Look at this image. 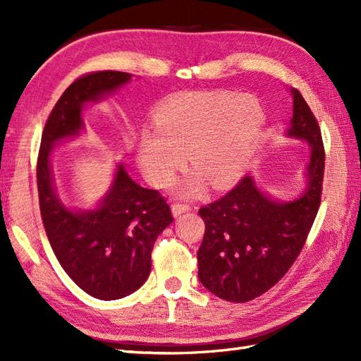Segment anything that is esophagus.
Listing matches in <instances>:
<instances>
[{
    "label": "esophagus",
    "mask_w": 361,
    "mask_h": 361,
    "mask_svg": "<svg viewBox=\"0 0 361 361\" xmlns=\"http://www.w3.org/2000/svg\"><path fill=\"white\" fill-rule=\"evenodd\" d=\"M190 208H192V206H190L189 203H173L172 204V214L175 217H178V216H181L183 212L190 211Z\"/></svg>",
    "instance_id": "obj_1"
}]
</instances>
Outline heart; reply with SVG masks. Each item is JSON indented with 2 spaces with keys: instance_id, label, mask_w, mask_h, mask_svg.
<instances>
[{
  "instance_id": "obj_1",
  "label": "heart",
  "mask_w": 361,
  "mask_h": 361,
  "mask_svg": "<svg viewBox=\"0 0 361 361\" xmlns=\"http://www.w3.org/2000/svg\"><path fill=\"white\" fill-rule=\"evenodd\" d=\"M262 127V109L251 99L224 91L173 96L153 114V130L137 135V163L153 185L166 188L185 167L188 153L198 175L183 192H198L202 178L224 189L247 172Z\"/></svg>"
}]
</instances>
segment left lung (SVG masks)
<instances>
[{
  "label": "left lung",
  "mask_w": 361,
  "mask_h": 361,
  "mask_svg": "<svg viewBox=\"0 0 361 361\" xmlns=\"http://www.w3.org/2000/svg\"><path fill=\"white\" fill-rule=\"evenodd\" d=\"M287 135L310 144L307 188L293 202L260 192L251 176L198 211L204 235L197 252L198 279L229 302H248L276 286L301 252L319 209L324 145L317 118L298 90Z\"/></svg>",
  "instance_id": "1"
}]
</instances>
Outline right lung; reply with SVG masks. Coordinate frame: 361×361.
<instances>
[{"label": "right lung", "instance_id": "obj_1", "mask_svg": "<svg viewBox=\"0 0 361 361\" xmlns=\"http://www.w3.org/2000/svg\"><path fill=\"white\" fill-rule=\"evenodd\" d=\"M132 74L94 71L80 75L60 96L46 121L37 159L38 202L46 235L68 276L93 298H124L147 281L157 237L173 217L164 197L118 167L113 186L94 211H70L54 189L49 157L54 144L83 128L82 106L101 101Z\"/></svg>", "mask_w": 361, "mask_h": 361}]
</instances>
